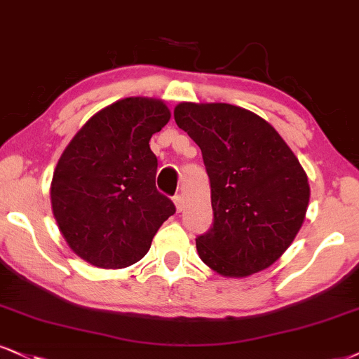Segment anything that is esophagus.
<instances>
[{
	"mask_svg": "<svg viewBox=\"0 0 359 359\" xmlns=\"http://www.w3.org/2000/svg\"><path fill=\"white\" fill-rule=\"evenodd\" d=\"M172 201H175L176 211H178V213H181V211H183V208H184L183 198H181V194H176V196H172Z\"/></svg>",
	"mask_w": 359,
	"mask_h": 359,
	"instance_id": "34e87169",
	"label": "esophagus"
}]
</instances>
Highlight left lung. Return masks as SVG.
Returning <instances> with one entry per match:
<instances>
[{"instance_id": "8db88e82", "label": "left lung", "mask_w": 359, "mask_h": 359, "mask_svg": "<svg viewBox=\"0 0 359 359\" xmlns=\"http://www.w3.org/2000/svg\"><path fill=\"white\" fill-rule=\"evenodd\" d=\"M175 121L200 146L213 224L196 238L203 263L241 278L271 266L302 228L308 176L278 131L240 106L180 103Z\"/></svg>"}]
</instances>
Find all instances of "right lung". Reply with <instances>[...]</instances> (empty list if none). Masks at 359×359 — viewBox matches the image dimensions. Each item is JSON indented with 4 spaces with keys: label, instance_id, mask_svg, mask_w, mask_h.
Returning a JSON list of instances; mask_svg holds the SVG:
<instances>
[{
    "label": "right lung",
    "instance_id": "1",
    "mask_svg": "<svg viewBox=\"0 0 359 359\" xmlns=\"http://www.w3.org/2000/svg\"><path fill=\"white\" fill-rule=\"evenodd\" d=\"M170 118L161 100H119L96 113L61 154L53 215L69 248L93 266L135 264L175 215L172 201L156 189L158 159L149 148Z\"/></svg>",
    "mask_w": 359,
    "mask_h": 359
}]
</instances>
